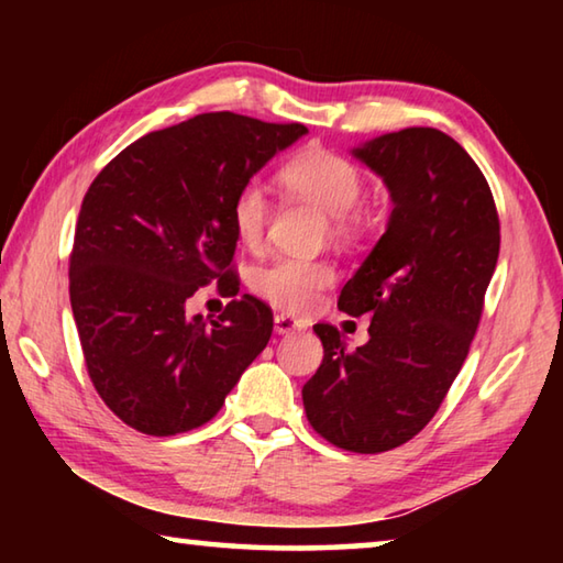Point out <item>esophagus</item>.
Returning a JSON list of instances; mask_svg holds the SVG:
<instances>
[{
	"instance_id": "esophagus-1",
	"label": "esophagus",
	"mask_w": 563,
	"mask_h": 563,
	"mask_svg": "<svg viewBox=\"0 0 563 563\" xmlns=\"http://www.w3.org/2000/svg\"><path fill=\"white\" fill-rule=\"evenodd\" d=\"M295 330H305V322L298 318L285 316V312L275 316V332H278V335H288V332H295Z\"/></svg>"
}]
</instances>
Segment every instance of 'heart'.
Instances as JSON below:
<instances>
[{
	"mask_svg": "<svg viewBox=\"0 0 563 563\" xmlns=\"http://www.w3.org/2000/svg\"><path fill=\"white\" fill-rule=\"evenodd\" d=\"M283 188L290 196L318 206L330 218L335 235H355L365 223L357 206L365 194V174L347 156L330 148L310 146L290 156L278 170ZM271 201L255 180H247L231 203L233 231L245 247H258L268 231ZM335 280V268L320 258L280 255L255 271L253 285L265 300L285 312H305L316 305L320 290Z\"/></svg>",
	"mask_w": 563,
	"mask_h": 563,
	"instance_id": "obj_1",
	"label": "heart"
}]
</instances>
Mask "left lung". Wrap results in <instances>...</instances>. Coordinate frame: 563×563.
Segmentation results:
<instances>
[{"instance_id":"8db88e82","label":"left lung","mask_w":563,"mask_h":563,"mask_svg":"<svg viewBox=\"0 0 563 563\" xmlns=\"http://www.w3.org/2000/svg\"><path fill=\"white\" fill-rule=\"evenodd\" d=\"M385 178L393 216L338 308L373 316L347 350L328 322L322 365L302 385L312 430L340 450L377 454L412 440L437 415L479 328L499 258V213L487 178L437 129L385 133L352 151Z\"/></svg>"}]
</instances>
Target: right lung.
<instances>
[{
    "mask_svg": "<svg viewBox=\"0 0 563 563\" xmlns=\"http://www.w3.org/2000/svg\"><path fill=\"white\" fill-rule=\"evenodd\" d=\"M302 133V123L198 113L133 141L84 196L69 255L76 330L103 405L136 432L206 424L268 345L273 310L253 295L211 322L188 318L186 300L213 280L238 292L233 196Z\"/></svg>",
    "mask_w": 563,
    "mask_h": 563,
    "instance_id": "right-lung-1",
    "label": "right lung"
}]
</instances>
